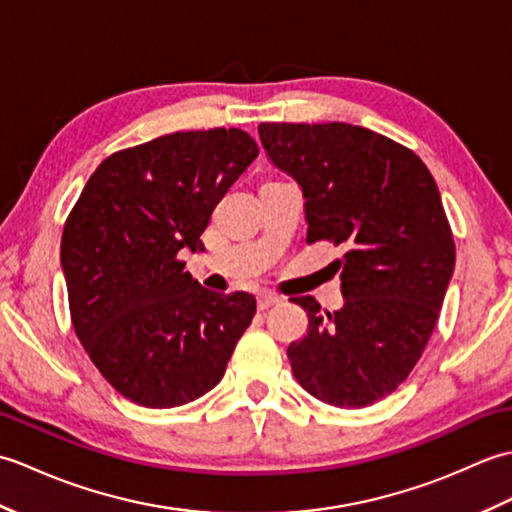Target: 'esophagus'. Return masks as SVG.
<instances>
[{
    "label": "esophagus",
    "instance_id": "esophagus-1",
    "mask_svg": "<svg viewBox=\"0 0 512 512\" xmlns=\"http://www.w3.org/2000/svg\"><path fill=\"white\" fill-rule=\"evenodd\" d=\"M279 301H281V297L273 295V292H259V295H257L259 310H268L270 306H277Z\"/></svg>",
    "mask_w": 512,
    "mask_h": 512
}]
</instances>
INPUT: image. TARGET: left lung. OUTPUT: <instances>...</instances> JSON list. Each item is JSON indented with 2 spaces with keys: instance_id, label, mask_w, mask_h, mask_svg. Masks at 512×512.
<instances>
[{
  "instance_id": "8db88e82",
  "label": "left lung",
  "mask_w": 512,
  "mask_h": 512,
  "mask_svg": "<svg viewBox=\"0 0 512 512\" xmlns=\"http://www.w3.org/2000/svg\"><path fill=\"white\" fill-rule=\"evenodd\" d=\"M259 138L303 191L308 244L345 250L341 310L292 299L310 319L288 347L292 374L328 405H374L420 361L453 275L438 184L411 149L358 125L262 123Z\"/></svg>"
}]
</instances>
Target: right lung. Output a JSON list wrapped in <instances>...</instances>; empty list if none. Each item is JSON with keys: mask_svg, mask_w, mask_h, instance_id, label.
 <instances>
[{"mask_svg": "<svg viewBox=\"0 0 512 512\" xmlns=\"http://www.w3.org/2000/svg\"><path fill=\"white\" fill-rule=\"evenodd\" d=\"M259 154L242 129L176 132L105 158L61 237L74 332L136 405L171 409L220 383L255 317L248 292L202 288L180 250H204L215 204Z\"/></svg>", "mask_w": 512, "mask_h": 512, "instance_id": "right-lung-1", "label": "right lung"}]
</instances>
